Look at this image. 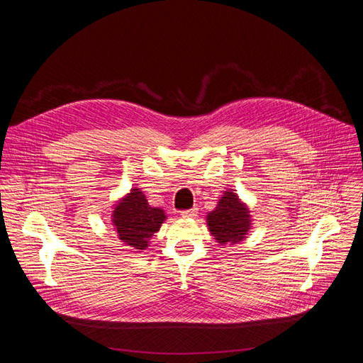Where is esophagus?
<instances>
[{"label": "esophagus", "mask_w": 363, "mask_h": 363, "mask_svg": "<svg viewBox=\"0 0 363 363\" xmlns=\"http://www.w3.org/2000/svg\"><path fill=\"white\" fill-rule=\"evenodd\" d=\"M196 215H199V212H196V208H191V211H183L182 212V218H186V219L195 218Z\"/></svg>", "instance_id": "obj_1"}]
</instances>
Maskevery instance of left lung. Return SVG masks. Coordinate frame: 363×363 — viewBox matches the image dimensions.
Returning <instances> with one entry per match:
<instances>
[{
  "label": "left lung",
  "instance_id": "1",
  "mask_svg": "<svg viewBox=\"0 0 363 363\" xmlns=\"http://www.w3.org/2000/svg\"><path fill=\"white\" fill-rule=\"evenodd\" d=\"M206 224L219 245H235L248 236L252 216L248 204L239 199L236 191L227 189L213 211L206 215Z\"/></svg>",
  "mask_w": 363,
  "mask_h": 363
}]
</instances>
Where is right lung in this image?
Returning <instances> with one entry per match:
<instances>
[{
  "label": "right lung",
  "instance_id": "add662e5",
  "mask_svg": "<svg viewBox=\"0 0 363 363\" xmlns=\"http://www.w3.org/2000/svg\"><path fill=\"white\" fill-rule=\"evenodd\" d=\"M111 221L123 245L135 251H144L167 221V212L160 207L150 206L145 194L139 188H131L112 204Z\"/></svg>",
  "mask_w": 363,
  "mask_h": 363
}]
</instances>
